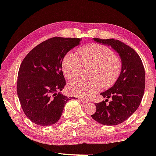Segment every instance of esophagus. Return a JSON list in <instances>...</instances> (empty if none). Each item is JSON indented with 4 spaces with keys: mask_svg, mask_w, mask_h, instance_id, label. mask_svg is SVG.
<instances>
[{
    "mask_svg": "<svg viewBox=\"0 0 156 156\" xmlns=\"http://www.w3.org/2000/svg\"><path fill=\"white\" fill-rule=\"evenodd\" d=\"M79 100H80V101H81V102H83V103H84V104L87 103V102H88V100H87L84 99V98H79Z\"/></svg>",
    "mask_w": 156,
    "mask_h": 156,
    "instance_id": "esophagus-1",
    "label": "esophagus"
}]
</instances>
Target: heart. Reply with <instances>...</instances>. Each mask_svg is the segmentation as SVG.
<instances>
[{
    "label": "heart",
    "mask_w": 156,
    "mask_h": 156,
    "mask_svg": "<svg viewBox=\"0 0 156 156\" xmlns=\"http://www.w3.org/2000/svg\"><path fill=\"white\" fill-rule=\"evenodd\" d=\"M79 57L73 52L65 55L62 62L64 75L68 80L77 78L83 66L94 67L90 78L87 81L78 79L71 83L68 91L77 96L89 97L103 87H110L114 84L121 70V61L109 47L96 43L89 44L78 50Z\"/></svg>",
    "instance_id": "obj_1"
}]
</instances>
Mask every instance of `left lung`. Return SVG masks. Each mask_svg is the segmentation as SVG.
<instances>
[{"mask_svg":"<svg viewBox=\"0 0 156 156\" xmlns=\"http://www.w3.org/2000/svg\"><path fill=\"white\" fill-rule=\"evenodd\" d=\"M96 43L111 47L120 58L121 72L115 84L100 94L105 101L96 103V111L91 116L102 125H116L125 122L138 109L145 87L144 68L138 54L126 44L113 38H93ZM111 97L112 101L106 105Z\"/></svg>","mask_w":156,"mask_h":156,"instance_id":"1","label":"left lung"}]
</instances>
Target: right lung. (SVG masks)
Segmentation results:
<instances>
[{
	"label": "right lung",
	"instance_id": "obj_1",
	"mask_svg": "<svg viewBox=\"0 0 156 156\" xmlns=\"http://www.w3.org/2000/svg\"><path fill=\"white\" fill-rule=\"evenodd\" d=\"M80 41L54 37L34 47L23 59L18 71L17 94L31 122L40 126L54 125L61 117L66 103L73 98L61 93L66 84L62 62Z\"/></svg>",
	"mask_w": 156,
	"mask_h": 156
}]
</instances>
